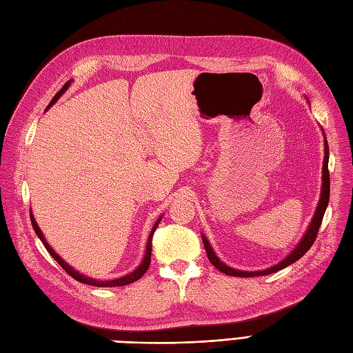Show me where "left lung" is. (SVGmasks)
I'll list each match as a JSON object with an SVG mask.
<instances>
[{
  "mask_svg": "<svg viewBox=\"0 0 353 353\" xmlns=\"http://www.w3.org/2000/svg\"><path fill=\"white\" fill-rule=\"evenodd\" d=\"M328 199H330V172H328V144H327V140H325V156H324V166H323V190H321V199H319V203H318V208H316V212L314 215V219L311 222V225H309V230L306 231L305 237L302 239V241L299 243L297 248L287 256V258L284 261H281L279 265L275 266H271V268L265 270V271H256V272H245V271H237L234 268H230V266H227L223 262H221L218 259V256L213 253L212 248L209 241L206 240V237L203 236V244H205V249H206V253H208V258L209 261L212 262V265L215 266V268H218L221 272L227 274V275H231V276H259V275H268V274H272V272H276L280 271L283 268H285V266L292 265L293 262L299 261L302 258V256L312 248V244L318 236V231H319V227H321V222H323V218H324V213H325V209H327V205H328Z\"/></svg>",
  "mask_w": 353,
  "mask_h": 353,
  "instance_id": "1",
  "label": "left lung"
}]
</instances>
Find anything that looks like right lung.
I'll return each instance as SVG.
<instances>
[{
  "mask_svg": "<svg viewBox=\"0 0 353 353\" xmlns=\"http://www.w3.org/2000/svg\"><path fill=\"white\" fill-rule=\"evenodd\" d=\"M69 85H70V81H68L65 85H63V88H61V90L54 95V99L51 100V103L48 104V108H50V105H51L52 103H56V101H57V99L60 97V95L68 90ZM48 108H47V109H48ZM30 222H32V227H34V230H35V232H37V236L39 237V240L42 241V244L46 245V249L48 250V253L52 256V258L56 259V262L61 266L63 270H65L70 276H73L74 280L79 281V283H83V284L95 285V287H121V285H126V284H131V283H134V281H137V280H140L141 276L145 274V271L148 270V266H150V259H152V239H153V234H154V231H156V228H157V225H159L160 219H157V222L154 223V227H153V230H152V232H150V237H148V241H147V249H145V256H144V259H143L141 265L138 266V268H137L134 272H131V274H128V275L122 276V279L112 280V281H99V280H94V279H88V276H85V275L79 274L78 271H74V270L72 268V266H69L65 261H63V259L60 258V256H59L54 250H52V249L50 248V244L46 241L44 236H42V232H41V230H39V227H38V223L35 222L34 216H32V213H30Z\"/></svg>",
  "mask_w": 353,
  "mask_h": 353,
  "instance_id": "obj_1",
  "label": "right lung"
}]
</instances>
